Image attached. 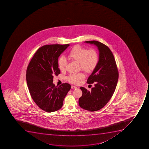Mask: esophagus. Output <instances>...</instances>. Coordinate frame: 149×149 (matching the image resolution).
Masks as SVG:
<instances>
[{
  "mask_svg": "<svg viewBox=\"0 0 149 149\" xmlns=\"http://www.w3.org/2000/svg\"><path fill=\"white\" fill-rule=\"evenodd\" d=\"M77 87H76V86H71V88L72 89H76L77 88Z\"/></svg>",
  "mask_w": 149,
  "mask_h": 149,
  "instance_id": "1",
  "label": "esophagus"
}]
</instances>
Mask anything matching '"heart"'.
<instances>
[{"label": "heart", "instance_id": "obj_1", "mask_svg": "<svg viewBox=\"0 0 149 149\" xmlns=\"http://www.w3.org/2000/svg\"><path fill=\"white\" fill-rule=\"evenodd\" d=\"M69 59L79 62L81 68L88 73L93 71L99 62V56L97 52L93 49L86 50L81 46H75L70 51L68 55ZM67 61L64 57H61L58 61V66L60 70H65ZM85 78V75L80 72L71 74L68 80L74 84H78Z\"/></svg>", "mask_w": 149, "mask_h": 149}]
</instances>
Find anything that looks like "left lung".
<instances>
[{
    "instance_id": "8db88e82",
    "label": "left lung",
    "mask_w": 149,
    "mask_h": 149,
    "mask_svg": "<svg viewBox=\"0 0 149 149\" xmlns=\"http://www.w3.org/2000/svg\"><path fill=\"white\" fill-rule=\"evenodd\" d=\"M94 45L99 51V62L87 79V83H95L89 91L84 87L80 89L83 95L79 100V104L86 110L94 112L103 108L108 103L116 88L118 72L115 58L107 46L97 41L84 42Z\"/></svg>"
}]
</instances>
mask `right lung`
Here are the masks:
<instances>
[{
    "mask_svg": "<svg viewBox=\"0 0 149 149\" xmlns=\"http://www.w3.org/2000/svg\"><path fill=\"white\" fill-rule=\"evenodd\" d=\"M69 46L48 45L40 47L27 68L26 80L30 94L37 106L46 112L61 109L71 89L68 83L59 86L53 83V76L60 73L58 58Z\"/></svg>",
    "mask_w": 149,
    "mask_h": 149,
    "instance_id": "add662e5",
    "label": "right lung"
}]
</instances>
